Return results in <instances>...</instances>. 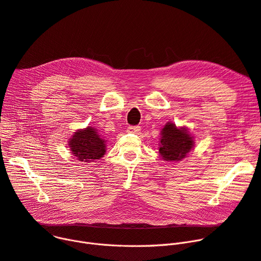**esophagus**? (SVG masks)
<instances>
[{
	"instance_id": "1",
	"label": "esophagus",
	"mask_w": 261,
	"mask_h": 261,
	"mask_svg": "<svg viewBox=\"0 0 261 261\" xmlns=\"http://www.w3.org/2000/svg\"><path fill=\"white\" fill-rule=\"evenodd\" d=\"M141 130L140 126H129L127 128V132L129 133H138Z\"/></svg>"
}]
</instances>
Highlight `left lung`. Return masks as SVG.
Wrapping results in <instances>:
<instances>
[{
  "label": "left lung",
  "instance_id": "1",
  "mask_svg": "<svg viewBox=\"0 0 261 261\" xmlns=\"http://www.w3.org/2000/svg\"><path fill=\"white\" fill-rule=\"evenodd\" d=\"M194 146L193 136L185 129H177L171 122L162 130L160 154L166 161H179L186 156Z\"/></svg>",
  "mask_w": 261,
  "mask_h": 261
}]
</instances>
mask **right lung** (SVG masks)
<instances>
[{"instance_id":"right-lung-1","label":"right lung","mask_w":261,"mask_h":261,"mask_svg":"<svg viewBox=\"0 0 261 261\" xmlns=\"http://www.w3.org/2000/svg\"><path fill=\"white\" fill-rule=\"evenodd\" d=\"M105 140L100 138L94 128L88 127L85 130L77 131L68 145L73 154L79 161L94 162L105 154Z\"/></svg>"}]
</instances>
